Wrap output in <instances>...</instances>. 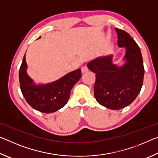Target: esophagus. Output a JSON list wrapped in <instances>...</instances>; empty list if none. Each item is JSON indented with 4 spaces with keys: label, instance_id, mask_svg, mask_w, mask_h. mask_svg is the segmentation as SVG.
Masks as SVG:
<instances>
[{
    "label": "esophagus",
    "instance_id": "esophagus-1",
    "mask_svg": "<svg viewBox=\"0 0 158 158\" xmlns=\"http://www.w3.org/2000/svg\"><path fill=\"white\" fill-rule=\"evenodd\" d=\"M88 71H89V69H88V68L86 66H84L83 68H81V73H88Z\"/></svg>",
    "mask_w": 158,
    "mask_h": 158
}]
</instances>
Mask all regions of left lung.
<instances>
[{"label": "left lung", "mask_w": 158, "mask_h": 158, "mask_svg": "<svg viewBox=\"0 0 158 158\" xmlns=\"http://www.w3.org/2000/svg\"><path fill=\"white\" fill-rule=\"evenodd\" d=\"M118 46L125 48L123 66L112 63L113 56L97 58L88 63L95 73L94 95L100 105L114 110L130 105L137 97L143 81L144 68L141 50L129 33L116 28Z\"/></svg>", "instance_id": "1"}]
</instances>
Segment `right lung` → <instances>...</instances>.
<instances>
[{"label":"right lung","instance_id":"add662e5","mask_svg":"<svg viewBox=\"0 0 158 158\" xmlns=\"http://www.w3.org/2000/svg\"><path fill=\"white\" fill-rule=\"evenodd\" d=\"M25 56L26 53L20 67L19 78L21 93L26 102L31 107L42 113H53L59 110L68 102L72 89L81 77V69L69 73L49 84L36 85L26 72Z\"/></svg>","mask_w":158,"mask_h":158}]
</instances>
